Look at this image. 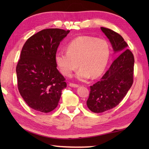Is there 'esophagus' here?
<instances>
[{"mask_svg":"<svg viewBox=\"0 0 149 149\" xmlns=\"http://www.w3.org/2000/svg\"><path fill=\"white\" fill-rule=\"evenodd\" d=\"M69 86L73 87V88H77L79 87V85L77 84H74V83H70L69 84Z\"/></svg>","mask_w":149,"mask_h":149,"instance_id":"obj_1","label":"esophagus"}]
</instances>
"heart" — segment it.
<instances>
[{
	"mask_svg": "<svg viewBox=\"0 0 149 149\" xmlns=\"http://www.w3.org/2000/svg\"><path fill=\"white\" fill-rule=\"evenodd\" d=\"M66 50L67 52H56V65L60 72L66 77H70L79 66L81 68L76 77L81 81L102 74L109 57V47L106 41L90 36H79L74 39L68 44Z\"/></svg>",
	"mask_w": 149,
	"mask_h": 149,
	"instance_id": "obj_1",
	"label": "heart"
}]
</instances>
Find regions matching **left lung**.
Segmentation results:
<instances>
[{
  "instance_id": "left-lung-1",
  "label": "left lung",
  "mask_w": 149,
  "mask_h": 149,
  "mask_svg": "<svg viewBox=\"0 0 149 149\" xmlns=\"http://www.w3.org/2000/svg\"><path fill=\"white\" fill-rule=\"evenodd\" d=\"M118 57L101 79L90 86L86 104L93 113H102L118 105L133 83L134 58L121 35L105 27H100Z\"/></svg>"
}]
</instances>
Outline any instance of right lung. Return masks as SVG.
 <instances>
[{
    "label": "right lung",
    "mask_w": 149,
    "mask_h": 149,
    "mask_svg": "<svg viewBox=\"0 0 149 149\" xmlns=\"http://www.w3.org/2000/svg\"><path fill=\"white\" fill-rule=\"evenodd\" d=\"M70 31L46 29L34 34L22 47L16 68L18 88L31 108L42 113L58 106L65 79L57 69L55 55Z\"/></svg>",
    "instance_id": "right-lung-1"
}]
</instances>
